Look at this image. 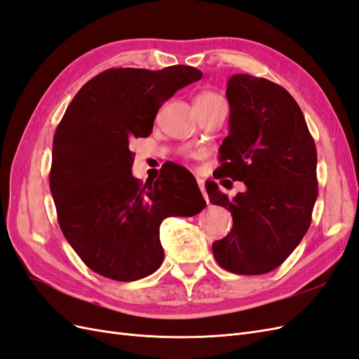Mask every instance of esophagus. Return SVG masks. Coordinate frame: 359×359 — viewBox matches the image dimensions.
<instances>
[{
    "label": "esophagus",
    "instance_id": "esophagus-1",
    "mask_svg": "<svg viewBox=\"0 0 359 359\" xmlns=\"http://www.w3.org/2000/svg\"><path fill=\"white\" fill-rule=\"evenodd\" d=\"M198 186H199V189H201V191H202V194H203V198H205V201L208 202V194H206V191H205V186H203V181L201 180V178H198Z\"/></svg>",
    "mask_w": 359,
    "mask_h": 359
}]
</instances>
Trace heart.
<instances>
[{"label": "heart", "mask_w": 359, "mask_h": 359, "mask_svg": "<svg viewBox=\"0 0 359 359\" xmlns=\"http://www.w3.org/2000/svg\"><path fill=\"white\" fill-rule=\"evenodd\" d=\"M224 103L222 99V95H219L214 91H201L196 97H194V106H202V107H208L214 104H220Z\"/></svg>", "instance_id": "b5f03b06"}]
</instances>
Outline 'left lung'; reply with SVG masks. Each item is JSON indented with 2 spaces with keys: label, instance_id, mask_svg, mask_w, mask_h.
Returning <instances> with one entry per match:
<instances>
[{
  "label": "left lung",
  "instance_id": "8db88e82",
  "mask_svg": "<svg viewBox=\"0 0 359 359\" xmlns=\"http://www.w3.org/2000/svg\"><path fill=\"white\" fill-rule=\"evenodd\" d=\"M229 135L219 149L220 177L243 181L245 191L227 198L214 181L210 202L232 214L233 226L212 243L222 268L259 276L280 266L301 243L318 199V154L302 111L274 82L250 74L227 81Z\"/></svg>",
  "mask_w": 359,
  "mask_h": 359
}]
</instances>
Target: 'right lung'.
Returning <instances> with one entry per match:
<instances>
[{
  "label": "right lung",
  "mask_w": 359,
  "mask_h": 359,
  "mask_svg": "<svg viewBox=\"0 0 359 359\" xmlns=\"http://www.w3.org/2000/svg\"><path fill=\"white\" fill-rule=\"evenodd\" d=\"M201 78L190 66L109 69L69 104L53 136L49 186L64 236L94 273L116 281L153 274L165 256L161 222L205 208L196 180L180 168L140 184L128 148L151 135L163 103Z\"/></svg>",
  "instance_id": "add662e5"
}]
</instances>
